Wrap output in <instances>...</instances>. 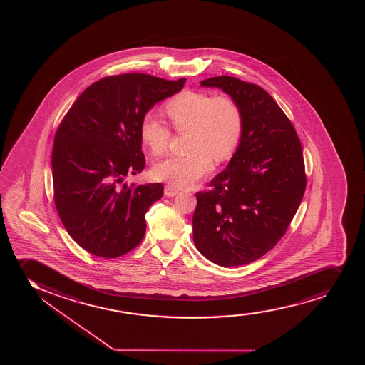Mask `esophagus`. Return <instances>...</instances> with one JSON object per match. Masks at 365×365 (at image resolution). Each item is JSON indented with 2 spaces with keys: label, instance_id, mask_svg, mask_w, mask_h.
I'll return each mask as SVG.
<instances>
[{
  "label": "esophagus",
  "instance_id": "34e87169",
  "mask_svg": "<svg viewBox=\"0 0 365 365\" xmlns=\"http://www.w3.org/2000/svg\"><path fill=\"white\" fill-rule=\"evenodd\" d=\"M178 192H179V189H176L175 186H173V185H167V186L164 187V195L168 196V197H173V196H175Z\"/></svg>",
  "mask_w": 365,
  "mask_h": 365
}]
</instances>
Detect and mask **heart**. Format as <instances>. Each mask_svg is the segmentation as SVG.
<instances>
[{"label": "heart", "mask_w": 365, "mask_h": 365, "mask_svg": "<svg viewBox=\"0 0 365 365\" xmlns=\"http://www.w3.org/2000/svg\"><path fill=\"white\" fill-rule=\"evenodd\" d=\"M163 113L174 130L189 131L184 157H170L155 164L152 175L176 187H191L217 163L230 160L243 133V114L239 102L229 95L213 96L205 91L185 90L167 101ZM138 135L153 155L167 151L172 133L152 115L143 118Z\"/></svg>", "instance_id": "b5f03b06"}]
</instances>
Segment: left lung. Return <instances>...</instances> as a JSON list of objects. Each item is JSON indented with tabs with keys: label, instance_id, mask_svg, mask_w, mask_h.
Segmentation results:
<instances>
[{
	"label": "left lung",
	"instance_id": "obj_1",
	"mask_svg": "<svg viewBox=\"0 0 365 365\" xmlns=\"http://www.w3.org/2000/svg\"><path fill=\"white\" fill-rule=\"evenodd\" d=\"M201 85L239 102L243 133L227 169L196 193L193 242L215 264H248L275 247L301 205L307 186L301 141L264 88L229 76Z\"/></svg>",
	"mask_w": 365,
	"mask_h": 365
}]
</instances>
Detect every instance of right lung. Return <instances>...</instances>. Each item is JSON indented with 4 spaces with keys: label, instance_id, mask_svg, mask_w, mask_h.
Wrapping results in <instances>:
<instances>
[{
    "label": "right lung",
    "instance_id": "right-lung-1",
    "mask_svg": "<svg viewBox=\"0 0 365 365\" xmlns=\"http://www.w3.org/2000/svg\"><path fill=\"white\" fill-rule=\"evenodd\" d=\"M185 81L141 73L106 76L81 93L59 124L52 150L56 210L71 239L93 256L117 258L143 241L145 214L163 196V185L122 181L146 165L143 118Z\"/></svg>",
    "mask_w": 365,
    "mask_h": 365
}]
</instances>
